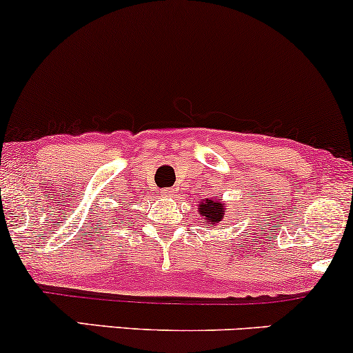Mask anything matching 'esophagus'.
I'll return each instance as SVG.
<instances>
[{
    "label": "esophagus",
    "mask_w": 353,
    "mask_h": 353,
    "mask_svg": "<svg viewBox=\"0 0 353 353\" xmlns=\"http://www.w3.org/2000/svg\"><path fill=\"white\" fill-rule=\"evenodd\" d=\"M163 196L164 197H174V196H176V192H174L172 188H169V189H164L163 190Z\"/></svg>",
    "instance_id": "1"
}]
</instances>
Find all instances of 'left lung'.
I'll return each mask as SVG.
<instances>
[{"mask_svg": "<svg viewBox=\"0 0 353 353\" xmlns=\"http://www.w3.org/2000/svg\"><path fill=\"white\" fill-rule=\"evenodd\" d=\"M197 214L208 222L210 228H214V225L221 224L224 221L225 214H228V205H225L224 201L219 199V196L208 197V199L199 202Z\"/></svg>", "mask_w": 353, "mask_h": 353, "instance_id": "1", "label": "left lung"}]
</instances>
